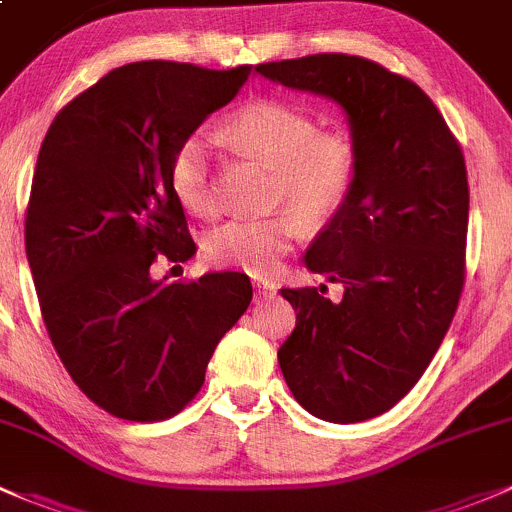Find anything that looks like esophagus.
<instances>
[{
    "mask_svg": "<svg viewBox=\"0 0 512 512\" xmlns=\"http://www.w3.org/2000/svg\"><path fill=\"white\" fill-rule=\"evenodd\" d=\"M256 298H268V295L276 293V283L268 281V278H254Z\"/></svg>",
    "mask_w": 512,
    "mask_h": 512,
    "instance_id": "34e87169",
    "label": "esophagus"
}]
</instances>
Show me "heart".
<instances>
[{
  "label": "heart",
  "instance_id": "1",
  "mask_svg": "<svg viewBox=\"0 0 512 512\" xmlns=\"http://www.w3.org/2000/svg\"><path fill=\"white\" fill-rule=\"evenodd\" d=\"M221 138L273 170V202L291 212L266 219H231L209 231L204 249L217 266L254 276L273 271L291 249L300 221L335 217L357 172V147L342 130H318V120L283 100H254L221 125ZM172 192L192 214H212L214 182L207 147L187 138L170 162Z\"/></svg>",
  "mask_w": 512,
  "mask_h": 512
}]
</instances>
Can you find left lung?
I'll list each match as a JSON object with an SVG mask.
<instances>
[{
	"label": "left lung",
	"instance_id": "left-lung-1",
	"mask_svg": "<svg viewBox=\"0 0 512 512\" xmlns=\"http://www.w3.org/2000/svg\"><path fill=\"white\" fill-rule=\"evenodd\" d=\"M263 78L333 100L347 115L357 172L305 266L340 283L281 288L295 330L278 350L295 402L355 424L392 409L419 382L463 288L468 179L463 152L409 78L347 54L261 63Z\"/></svg>",
	"mask_w": 512,
	"mask_h": 512
}]
</instances>
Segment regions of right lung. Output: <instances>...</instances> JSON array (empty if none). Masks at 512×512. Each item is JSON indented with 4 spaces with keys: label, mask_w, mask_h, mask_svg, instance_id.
Returning a JSON list of instances; mask_svg holds the SVG:
<instances>
[{
    "label": "right lung",
    "mask_w": 512,
    "mask_h": 512,
    "mask_svg": "<svg viewBox=\"0 0 512 512\" xmlns=\"http://www.w3.org/2000/svg\"><path fill=\"white\" fill-rule=\"evenodd\" d=\"M249 73L128 63L73 98L41 142L24 231L41 315L73 382L120 419L182 412L254 295L236 271L192 283L150 271L157 254L197 251L172 155Z\"/></svg>",
    "instance_id": "add662e5"
}]
</instances>
